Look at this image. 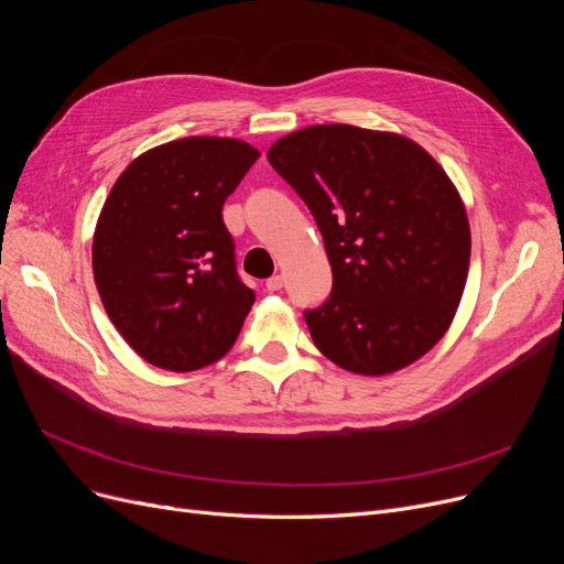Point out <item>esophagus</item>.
Wrapping results in <instances>:
<instances>
[{
    "mask_svg": "<svg viewBox=\"0 0 564 564\" xmlns=\"http://www.w3.org/2000/svg\"><path fill=\"white\" fill-rule=\"evenodd\" d=\"M265 286H268V292H280V289L284 286V278L282 275H272L270 280H265Z\"/></svg>",
    "mask_w": 564,
    "mask_h": 564,
    "instance_id": "esophagus-1",
    "label": "esophagus"
}]
</instances>
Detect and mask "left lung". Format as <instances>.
<instances>
[{
    "instance_id": "obj_1",
    "label": "left lung",
    "mask_w": 564,
    "mask_h": 564,
    "mask_svg": "<svg viewBox=\"0 0 564 564\" xmlns=\"http://www.w3.org/2000/svg\"><path fill=\"white\" fill-rule=\"evenodd\" d=\"M311 209L332 265V294L305 308L315 346L355 373L381 377L445 336L470 263L468 216L449 176L398 133L317 124L268 150Z\"/></svg>"
}]
</instances>
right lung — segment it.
I'll return each mask as SVG.
<instances>
[{"label":"right lung","instance_id":"obj_1","mask_svg":"<svg viewBox=\"0 0 564 564\" xmlns=\"http://www.w3.org/2000/svg\"><path fill=\"white\" fill-rule=\"evenodd\" d=\"M259 150L191 135L117 178L94 232V280L117 332L145 362L193 371L224 357L256 294L237 275L224 204Z\"/></svg>","mask_w":564,"mask_h":564}]
</instances>
